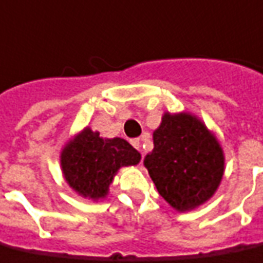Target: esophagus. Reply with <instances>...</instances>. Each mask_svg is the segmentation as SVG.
<instances>
[{"label": "esophagus", "instance_id": "esophagus-1", "mask_svg": "<svg viewBox=\"0 0 263 263\" xmlns=\"http://www.w3.org/2000/svg\"><path fill=\"white\" fill-rule=\"evenodd\" d=\"M131 145L138 151H141V139H132Z\"/></svg>", "mask_w": 263, "mask_h": 263}]
</instances>
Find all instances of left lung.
I'll return each instance as SVG.
<instances>
[{
  "label": "left lung",
  "instance_id": "left-lung-1",
  "mask_svg": "<svg viewBox=\"0 0 263 263\" xmlns=\"http://www.w3.org/2000/svg\"><path fill=\"white\" fill-rule=\"evenodd\" d=\"M153 143L143 163L159 194L174 209L191 211L215 194L224 156L203 122L186 112H166L153 132Z\"/></svg>",
  "mask_w": 263,
  "mask_h": 263
}]
</instances>
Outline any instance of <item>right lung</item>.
<instances>
[{
  "instance_id": "1",
  "label": "right lung",
  "mask_w": 263,
  "mask_h": 263,
  "mask_svg": "<svg viewBox=\"0 0 263 263\" xmlns=\"http://www.w3.org/2000/svg\"><path fill=\"white\" fill-rule=\"evenodd\" d=\"M141 155L121 138L103 139L85 128L61 153L62 173L73 191L90 199L104 198L118 168L135 166Z\"/></svg>"
}]
</instances>
